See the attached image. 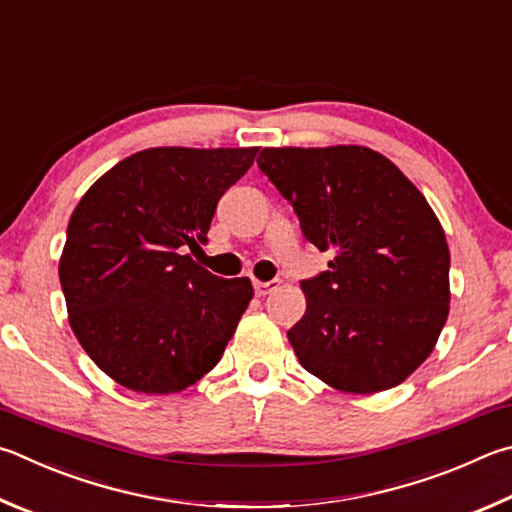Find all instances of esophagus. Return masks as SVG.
<instances>
[{
	"label": "esophagus",
	"instance_id": "obj_1",
	"mask_svg": "<svg viewBox=\"0 0 512 512\" xmlns=\"http://www.w3.org/2000/svg\"><path fill=\"white\" fill-rule=\"evenodd\" d=\"M253 286H255V295H257V297H264V295L273 293V291H277V288H280V280H271V282H259V280H255Z\"/></svg>",
	"mask_w": 512,
	"mask_h": 512
}]
</instances>
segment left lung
<instances>
[{
    "label": "left lung",
    "instance_id": "obj_1",
    "mask_svg": "<svg viewBox=\"0 0 512 512\" xmlns=\"http://www.w3.org/2000/svg\"><path fill=\"white\" fill-rule=\"evenodd\" d=\"M331 250L302 282L304 318L288 331L300 365L347 394L401 385L430 356L450 311V248L421 190L362 145L264 147L257 159Z\"/></svg>",
    "mask_w": 512,
    "mask_h": 512
}]
</instances>
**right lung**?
Instances as JSON below:
<instances>
[{
  "mask_svg": "<svg viewBox=\"0 0 512 512\" xmlns=\"http://www.w3.org/2000/svg\"><path fill=\"white\" fill-rule=\"evenodd\" d=\"M259 147H150L111 167L73 210L60 257L69 324L132 392L176 394L217 365L253 284L221 280L185 250ZM199 248V246H197Z\"/></svg>",
  "mask_w": 512,
  "mask_h": 512,
  "instance_id": "1",
  "label": "right lung"
}]
</instances>
